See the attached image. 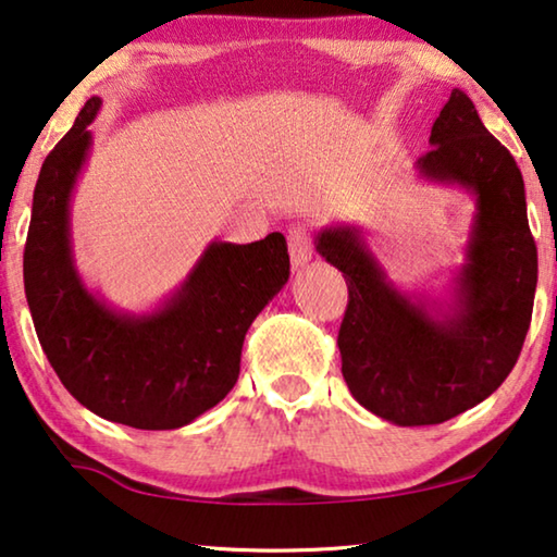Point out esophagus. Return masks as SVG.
Wrapping results in <instances>:
<instances>
[{"instance_id": "1", "label": "esophagus", "mask_w": 557, "mask_h": 557, "mask_svg": "<svg viewBox=\"0 0 557 557\" xmlns=\"http://www.w3.org/2000/svg\"><path fill=\"white\" fill-rule=\"evenodd\" d=\"M288 256H292L294 269H301V265L311 261L313 240L306 225H294V228H288Z\"/></svg>"}]
</instances>
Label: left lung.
I'll return each instance as SVG.
<instances>
[{
  "label": "left lung",
  "instance_id": "8db88e82",
  "mask_svg": "<svg viewBox=\"0 0 557 557\" xmlns=\"http://www.w3.org/2000/svg\"><path fill=\"white\" fill-rule=\"evenodd\" d=\"M430 143L419 173L478 196L455 317L432 319L394 292L357 228H329L317 240L349 288L336 338L344 382L361 407L399 426L447 422L505 382L525 344L537 286L522 173L465 92L449 95Z\"/></svg>",
  "mask_w": 557,
  "mask_h": 557
}]
</instances>
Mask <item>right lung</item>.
Masks as SVG:
<instances>
[{
  "label": "right lung",
  "instance_id": "1",
  "mask_svg": "<svg viewBox=\"0 0 557 557\" xmlns=\"http://www.w3.org/2000/svg\"><path fill=\"white\" fill-rule=\"evenodd\" d=\"M90 98L45 158L24 244V294L42 351L79 405L135 430H178L233 389L248 326L288 281L281 233L211 244L181 294L150 317L112 313L70 256V193L90 148Z\"/></svg>",
  "mask_w": 557,
  "mask_h": 557
}]
</instances>
